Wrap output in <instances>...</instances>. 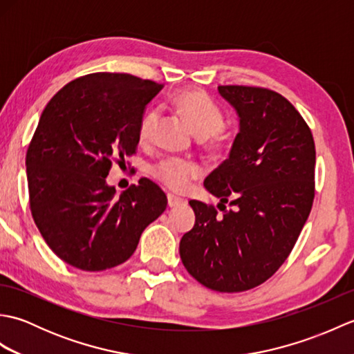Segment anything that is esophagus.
<instances>
[{
  "label": "esophagus",
  "mask_w": 354,
  "mask_h": 354,
  "mask_svg": "<svg viewBox=\"0 0 354 354\" xmlns=\"http://www.w3.org/2000/svg\"><path fill=\"white\" fill-rule=\"evenodd\" d=\"M167 202H169V207L170 208H175V207H181V205H185L187 201L183 199V198H178L175 196V194H167Z\"/></svg>",
  "instance_id": "34e87169"
}]
</instances>
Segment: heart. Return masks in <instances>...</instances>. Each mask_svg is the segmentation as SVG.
<instances>
[{
    "label": "heart",
    "instance_id": "1",
    "mask_svg": "<svg viewBox=\"0 0 354 354\" xmlns=\"http://www.w3.org/2000/svg\"><path fill=\"white\" fill-rule=\"evenodd\" d=\"M173 106L178 109L187 123L192 126L199 138H209L213 142L221 141V127L223 126V114L221 108L209 97L198 89H185L173 97ZM160 111L147 109L138 123V140L141 145H149L153 140ZM152 175L169 189L183 192L193 179L201 175L196 162L181 158H164L152 167Z\"/></svg>",
    "mask_w": 354,
    "mask_h": 354
}]
</instances>
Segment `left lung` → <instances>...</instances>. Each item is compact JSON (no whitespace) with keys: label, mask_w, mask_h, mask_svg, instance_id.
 Here are the masks:
<instances>
[{"label":"left lung","mask_w":354,"mask_h":354,"mask_svg":"<svg viewBox=\"0 0 354 354\" xmlns=\"http://www.w3.org/2000/svg\"><path fill=\"white\" fill-rule=\"evenodd\" d=\"M217 89L236 111L239 133L204 187L219 205L231 198L232 209L217 216L190 201L196 221L179 255L205 288L242 292L265 283L290 254L312 209L317 155L309 126L283 95L254 86Z\"/></svg>","instance_id":"1"}]
</instances>
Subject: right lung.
<instances>
[{
  "label": "right lung",
  "instance_id": "obj_1",
  "mask_svg": "<svg viewBox=\"0 0 354 354\" xmlns=\"http://www.w3.org/2000/svg\"><path fill=\"white\" fill-rule=\"evenodd\" d=\"M162 85L123 73L70 82L42 111L26 167L37 230L59 259L82 270L122 265L167 196L142 178L117 194L111 161L138 146V123Z\"/></svg>",
  "mask_w": 354,
  "mask_h": 354
}]
</instances>
